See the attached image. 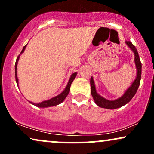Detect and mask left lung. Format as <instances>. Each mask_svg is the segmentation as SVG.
Instances as JSON below:
<instances>
[{
	"label": "left lung",
	"instance_id": "8db88e82",
	"mask_svg": "<svg viewBox=\"0 0 154 154\" xmlns=\"http://www.w3.org/2000/svg\"><path fill=\"white\" fill-rule=\"evenodd\" d=\"M127 45L131 48V50L133 51L135 54V62L136 65V68H137V77L135 79L132 84L131 85L130 88L127 90L126 92L122 96L120 97L118 99L114 100H109L103 98L100 95L97 93L95 91V83L93 81V77L91 78V95L93 96V99L95 100V103L97 104L99 107L104 108V109H115L118 108L123 106L124 105L127 104L133 98L134 95H135L136 92H137L138 87L140 85V82L141 78V69H142V63L140 62L138 53H137V49L135 45L132 44L130 41H126Z\"/></svg>",
	"mask_w": 154,
	"mask_h": 154
}]
</instances>
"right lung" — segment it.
I'll list each match as a JSON object with an SVG mask.
<instances>
[{
	"label": "right lung",
	"mask_w": 154,
	"mask_h": 154,
	"mask_svg": "<svg viewBox=\"0 0 154 154\" xmlns=\"http://www.w3.org/2000/svg\"><path fill=\"white\" fill-rule=\"evenodd\" d=\"M26 45H24V48H23L22 52L20 53V54H22V53L24 52V49H25V48H26ZM19 56H20V55H19L18 56V57H17V61H16V63H15V77H16V82H17V85H18V78H17V63H18ZM76 75H77V72L72 74L71 77H70L69 80V82H68V84H67L66 88L64 89V91H63L62 93H61V94L57 95V96L54 97V98H51V99H50V100H45V101H43V102H41V103H32V102H30V101L29 102H30L32 104H33V105L36 106L40 107V108L51 107V106H54L59 105V103H62V102L63 101V100L66 98L67 95H68L69 93L70 86H71L72 82H73V80L76 77Z\"/></svg>",
	"instance_id": "obj_1"
}]
</instances>
